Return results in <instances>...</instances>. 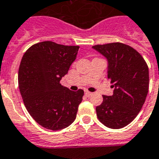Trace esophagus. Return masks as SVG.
Returning a JSON list of instances; mask_svg holds the SVG:
<instances>
[{
    "instance_id": "esophagus-1",
    "label": "esophagus",
    "mask_w": 159,
    "mask_h": 159,
    "mask_svg": "<svg viewBox=\"0 0 159 159\" xmlns=\"http://www.w3.org/2000/svg\"><path fill=\"white\" fill-rule=\"evenodd\" d=\"M84 94H85L87 97H89V96H91V95L93 94V93L89 92V91H88V90H85V91H84Z\"/></svg>"
}]
</instances>
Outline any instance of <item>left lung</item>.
I'll list each match as a JSON object with an SVG mask.
<instances>
[{
  "label": "left lung",
  "instance_id": "8db88e82",
  "mask_svg": "<svg viewBox=\"0 0 159 159\" xmlns=\"http://www.w3.org/2000/svg\"><path fill=\"white\" fill-rule=\"evenodd\" d=\"M93 48L108 61L107 78L114 88L111 96L102 95L96 107L100 122L107 127L120 129L139 114L148 94V65L135 49L121 43L94 45Z\"/></svg>",
  "mask_w": 159,
  "mask_h": 159
}]
</instances>
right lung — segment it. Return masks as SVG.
<instances>
[{
	"mask_svg": "<svg viewBox=\"0 0 159 159\" xmlns=\"http://www.w3.org/2000/svg\"><path fill=\"white\" fill-rule=\"evenodd\" d=\"M79 48L44 41L31 46L23 56L20 93L30 116L46 129L62 130L75 120L84 90L74 92L60 81L76 59Z\"/></svg>",
	"mask_w": 159,
	"mask_h": 159,
	"instance_id": "obj_1",
	"label": "right lung"
}]
</instances>
